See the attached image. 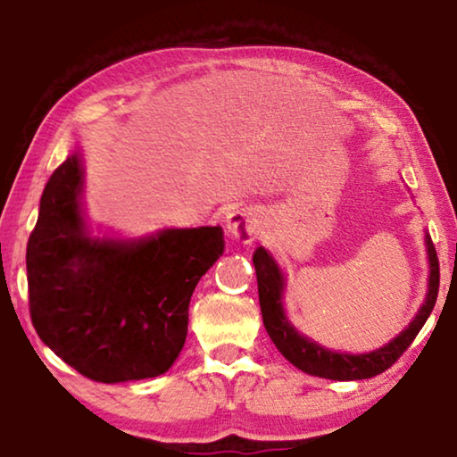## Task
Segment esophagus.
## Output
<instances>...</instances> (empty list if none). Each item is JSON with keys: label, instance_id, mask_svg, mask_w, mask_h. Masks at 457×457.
Listing matches in <instances>:
<instances>
[{"label": "esophagus", "instance_id": "obj_1", "mask_svg": "<svg viewBox=\"0 0 457 457\" xmlns=\"http://www.w3.org/2000/svg\"><path fill=\"white\" fill-rule=\"evenodd\" d=\"M227 230L230 237H235L237 241L249 243L253 241L260 233L258 218H255L253 212L249 210H235L227 216Z\"/></svg>", "mask_w": 457, "mask_h": 457}]
</instances>
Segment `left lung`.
Segmentation results:
<instances>
[{"label":"left lung","mask_w":457,"mask_h":457,"mask_svg":"<svg viewBox=\"0 0 457 457\" xmlns=\"http://www.w3.org/2000/svg\"><path fill=\"white\" fill-rule=\"evenodd\" d=\"M427 247H428V262H430V278H428V295L427 302L418 312V316L411 320L408 328L403 330L397 339H393L389 345L377 349L372 353L361 355H349V353H337L328 352L303 335H299L295 328L291 327L289 320L285 318L283 303H280V295H283V274H280L278 266L268 255L266 249L258 247L253 253V266L255 274H258V295H260V310L262 320H264L266 333L270 337L274 345L293 366L299 370L312 374V377H322L330 380H360V378H372L377 374L385 372L399 360L405 349L411 345L416 335L427 322L430 312L435 308L436 293H439V258H436L435 243L427 235Z\"/></svg>","instance_id":"1"}]
</instances>
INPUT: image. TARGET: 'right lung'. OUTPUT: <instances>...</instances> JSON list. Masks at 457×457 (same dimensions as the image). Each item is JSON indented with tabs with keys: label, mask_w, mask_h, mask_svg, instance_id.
<instances>
[{
	"label": "right lung",
	"mask_w": 457,
	"mask_h": 457,
	"mask_svg": "<svg viewBox=\"0 0 457 457\" xmlns=\"http://www.w3.org/2000/svg\"><path fill=\"white\" fill-rule=\"evenodd\" d=\"M80 183L74 154L43 189L27 243L30 320L41 341L87 378L160 377L185 345L199 278L224 253L222 228H172L139 243L89 239Z\"/></svg>",
	"instance_id": "add662e5"
}]
</instances>
